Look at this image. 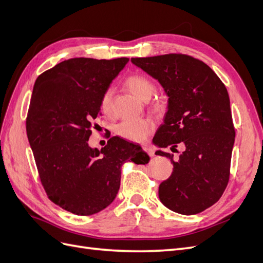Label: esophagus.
Wrapping results in <instances>:
<instances>
[{
	"label": "esophagus",
	"mask_w": 263,
	"mask_h": 263,
	"mask_svg": "<svg viewBox=\"0 0 263 263\" xmlns=\"http://www.w3.org/2000/svg\"><path fill=\"white\" fill-rule=\"evenodd\" d=\"M143 149L151 157H153L154 155H155V152H154V149L152 148V147H149V146H147V145H145V146H143Z\"/></svg>",
	"instance_id": "esophagus-1"
}]
</instances>
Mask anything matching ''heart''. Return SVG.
Wrapping results in <instances>:
<instances>
[{"mask_svg":"<svg viewBox=\"0 0 263 263\" xmlns=\"http://www.w3.org/2000/svg\"><path fill=\"white\" fill-rule=\"evenodd\" d=\"M123 84L137 99L143 102H147L155 91V84L153 81L148 77L141 73L129 76L124 80ZM112 90L108 89L103 93L101 97V110L107 117L111 116L112 114ZM153 128L154 124L148 119H128L118 124V126H117V133L120 137L130 141L143 142L151 134Z\"/></svg>","mask_w":263,"mask_h":263,"instance_id":"heart-1","label":"heart"}]
</instances>
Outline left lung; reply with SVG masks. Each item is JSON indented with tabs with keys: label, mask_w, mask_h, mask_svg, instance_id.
Masks as SVG:
<instances>
[{
	"label": "left lung",
	"mask_w": 263,
	"mask_h": 263,
	"mask_svg": "<svg viewBox=\"0 0 263 263\" xmlns=\"http://www.w3.org/2000/svg\"><path fill=\"white\" fill-rule=\"evenodd\" d=\"M131 62L162 85L169 96L163 123L154 137L159 147L185 151L159 185V198L170 210L196 215L220 199L230 179L235 129L226 85L203 62L185 54L135 57Z\"/></svg>",
	"instance_id": "8db88e82"
}]
</instances>
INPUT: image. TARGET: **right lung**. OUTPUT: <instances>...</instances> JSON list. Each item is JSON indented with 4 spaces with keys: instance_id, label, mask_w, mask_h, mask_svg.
<instances>
[{
    "instance_id": "1",
    "label": "right lung",
    "mask_w": 263,
    "mask_h": 263,
    "mask_svg": "<svg viewBox=\"0 0 263 263\" xmlns=\"http://www.w3.org/2000/svg\"><path fill=\"white\" fill-rule=\"evenodd\" d=\"M129 58H70L36 78L26 129L42 185L55 205L78 216L109 206L125 161L149 160L141 146L112 137L101 151L89 139L101 97Z\"/></svg>"
}]
</instances>
